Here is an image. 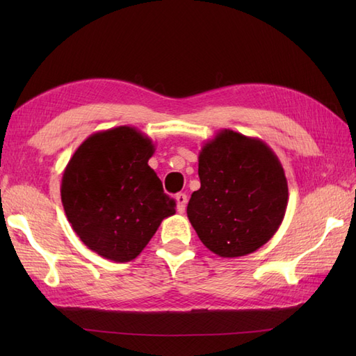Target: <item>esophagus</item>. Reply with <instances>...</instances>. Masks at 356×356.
<instances>
[{"label":"esophagus","mask_w":356,"mask_h":356,"mask_svg":"<svg viewBox=\"0 0 356 356\" xmlns=\"http://www.w3.org/2000/svg\"><path fill=\"white\" fill-rule=\"evenodd\" d=\"M174 199H176V208H177L179 213H184L185 208H186V202H188L186 194L179 193V194H176V197H174Z\"/></svg>","instance_id":"34e87169"}]
</instances>
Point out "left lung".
I'll list each match as a JSON object with an SVG mask.
<instances>
[{
  "label": "left lung",
  "instance_id": "obj_1",
  "mask_svg": "<svg viewBox=\"0 0 356 356\" xmlns=\"http://www.w3.org/2000/svg\"><path fill=\"white\" fill-rule=\"evenodd\" d=\"M199 177L186 214L209 251L234 259L274 237L289 191L282 163L261 139L220 130L202 147Z\"/></svg>",
  "mask_w": 356,
  "mask_h": 356
}]
</instances>
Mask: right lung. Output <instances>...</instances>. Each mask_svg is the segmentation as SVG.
<instances>
[{
  "instance_id": "obj_1",
  "label": "right lung",
  "mask_w": 356,
  "mask_h": 356,
  "mask_svg": "<svg viewBox=\"0 0 356 356\" xmlns=\"http://www.w3.org/2000/svg\"><path fill=\"white\" fill-rule=\"evenodd\" d=\"M154 149L148 136L120 125L88 136L65 166L61 200L67 220L104 259L134 260L163 218L176 213L148 165Z\"/></svg>"
}]
</instances>
